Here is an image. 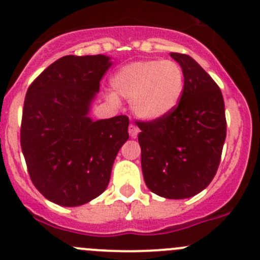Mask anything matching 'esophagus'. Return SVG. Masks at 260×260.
I'll return each mask as SVG.
<instances>
[{
    "instance_id": "obj_1",
    "label": "esophagus",
    "mask_w": 260,
    "mask_h": 260,
    "mask_svg": "<svg viewBox=\"0 0 260 260\" xmlns=\"http://www.w3.org/2000/svg\"><path fill=\"white\" fill-rule=\"evenodd\" d=\"M138 133H139V128H138L134 123H130V125H128V134H130V137L137 138Z\"/></svg>"
}]
</instances>
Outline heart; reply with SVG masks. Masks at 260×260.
<instances>
[{
    "instance_id": "obj_1",
    "label": "heart",
    "mask_w": 260,
    "mask_h": 260,
    "mask_svg": "<svg viewBox=\"0 0 260 260\" xmlns=\"http://www.w3.org/2000/svg\"><path fill=\"white\" fill-rule=\"evenodd\" d=\"M112 86L120 97L130 101L137 117L155 121L169 116L179 106L185 90L184 70L172 60H140L126 63L112 76ZM108 98L117 102L115 93Z\"/></svg>"
}]
</instances>
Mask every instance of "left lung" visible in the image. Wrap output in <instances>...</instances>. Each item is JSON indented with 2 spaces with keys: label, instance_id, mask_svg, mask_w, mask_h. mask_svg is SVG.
<instances>
[{
  "label": "left lung",
  "instance_id": "left-lung-1",
  "mask_svg": "<svg viewBox=\"0 0 260 260\" xmlns=\"http://www.w3.org/2000/svg\"><path fill=\"white\" fill-rule=\"evenodd\" d=\"M184 70L185 90L169 116L138 126L148 189L167 199L199 194L213 180L226 139L221 89L187 54L170 53Z\"/></svg>",
  "mask_w": 260,
  "mask_h": 260
}]
</instances>
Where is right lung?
I'll use <instances>...</instances> for the list:
<instances>
[{"instance_id": "add662e5", "label": "right lung", "mask_w": 260, "mask_h": 260, "mask_svg": "<svg viewBox=\"0 0 260 260\" xmlns=\"http://www.w3.org/2000/svg\"><path fill=\"white\" fill-rule=\"evenodd\" d=\"M111 65L105 54L63 56L26 91L21 150L34 186L58 206H83L102 194L116 155L128 139L127 116L89 117Z\"/></svg>"}]
</instances>
